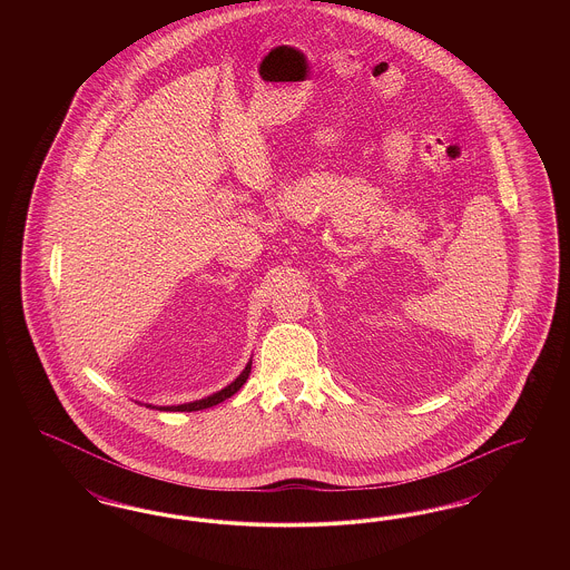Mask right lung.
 <instances>
[{
	"label": "right lung",
	"mask_w": 570,
	"mask_h": 570,
	"mask_svg": "<svg viewBox=\"0 0 570 570\" xmlns=\"http://www.w3.org/2000/svg\"><path fill=\"white\" fill-rule=\"evenodd\" d=\"M249 370H252V361H247L244 372L233 380L228 386H224L222 391H217L209 397H203V400H196V402H188V404H179V406H151L147 404V407H158V410H166V412H194V410H205V407L217 406L222 404L224 400H228L230 395H235L242 386L245 384V380L249 376Z\"/></svg>",
	"instance_id": "add662e5"
}]
</instances>
